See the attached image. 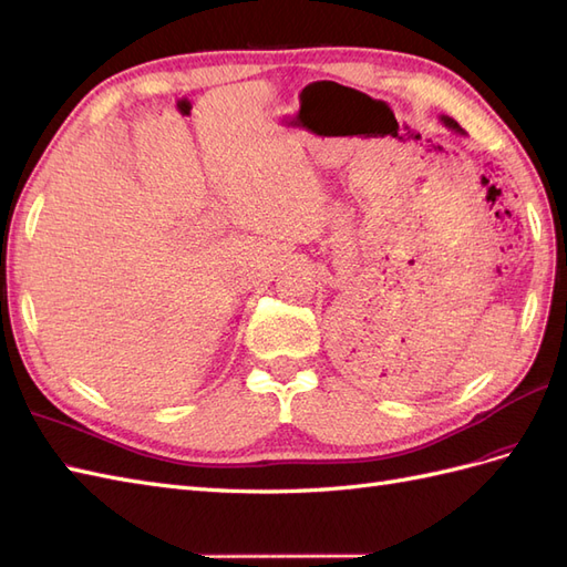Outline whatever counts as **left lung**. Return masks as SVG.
I'll return each mask as SVG.
<instances>
[{
    "label": "left lung",
    "instance_id": "8db88e82",
    "mask_svg": "<svg viewBox=\"0 0 567 567\" xmlns=\"http://www.w3.org/2000/svg\"><path fill=\"white\" fill-rule=\"evenodd\" d=\"M442 123H444V125L449 127V131H454V133H461V135H465V133H463V127H461V125H458V123H456L454 118H449V116H442Z\"/></svg>",
    "mask_w": 567,
    "mask_h": 567
}]
</instances>
